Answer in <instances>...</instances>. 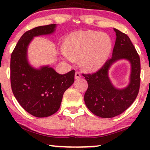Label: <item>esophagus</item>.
<instances>
[{
	"instance_id": "obj_1",
	"label": "esophagus",
	"mask_w": 150,
	"mask_h": 150,
	"mask_svg": "<svg viewBox=\"0 0 150 150\" xmlns=\"http://www.w3.org/2000/svg\"><path fill=\"white\" fill-rule=\"evenodd\" d=\"M81 77H82V75H81L80 72H78V71L75 72V79H79V78H80Z\"/></svg>"
}]
</instances>
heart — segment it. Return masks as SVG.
Returning <instances> with one entry per match:
<instances>
[{
    "instance_id": "1",
    "label": "heart",
    "mask_w": 150,
    "mask_h": 150,
    "mask_svg": "<svg viewBox=\"0 0 150 150\" xmlns=\"http://www.w3.org/2000/svg\"><path fill=\"white\" fill-rule=\"evenodd\" d=\"M62 51L63 58L70 63L80 58L84 69L94 71L101 68L108 59L112 42L108 34L94 31H77L70 34Z\"/></svg>"
}]
</instances>
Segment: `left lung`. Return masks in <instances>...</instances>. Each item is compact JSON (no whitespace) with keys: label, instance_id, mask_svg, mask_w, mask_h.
<instances>
[{"label":"left lung","instance_id":"8db88e82","mask_svg":"<svg viewBox=\"0 0 150 150\" xmlns=\"http://www.w3.org/2000/svg\"><path fill=\"white\" fill-rule=\"evenodd\" d=\"M116 39L112 57L97 72L83 74L88 83L84 97L89 111L101 118H113L125 110L137 97L140 84V60L130 38L120 31L113 28ZM120 59H126L131 64L130 82L124 88H117L108 75L110 68Z\"/></svg>","mask_w":150,"mask_h":150}]
</instances>
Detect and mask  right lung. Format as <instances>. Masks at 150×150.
<instances>
[{
    "label": "right lung",
    "instance_id": "add662e5",
    "mask_svg": "<svg viewBox=\"0 0 150 150\" xmlns=\"http://www.w3.org/2000/svg\"><path fill=\"white\" fill-rule=\"evenodd\" d=\"M56 24L26 32L11 54L10 82L13 93L26 111L38 118L53 115L59 109L63 96L73 84L75 70L61 75L49 65L35 68L30 64L27 50L34 37L49 35Z\"/></svg>",
    "mask_w": 150,
    "mask_h": 150
}]
</instances>
